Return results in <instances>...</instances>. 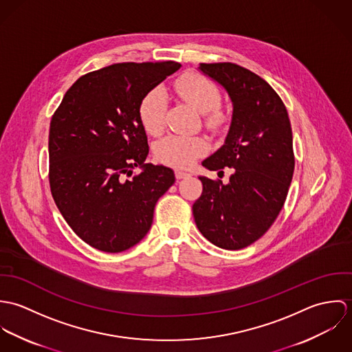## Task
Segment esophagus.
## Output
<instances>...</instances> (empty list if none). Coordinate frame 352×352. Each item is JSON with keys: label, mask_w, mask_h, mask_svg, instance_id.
<instances>
[{"label": "esophagus", "mask_w": 352, "mask_h": 352, "mask_svg": "<svg viewBox=\"0 0 352 352\" xmlns=\"http://www.w3.org/2000/svg\"><path fill=\"white\" fill-rule=\"evenodd\" d=\"M175 176H176V179L177 180H182V179H186V177H190L191 176V173H188V172H184V170H176L175 172Z\"/></svg>", "instance_id": "34e87169"}]
</instances>
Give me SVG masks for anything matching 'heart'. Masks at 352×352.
I'll list each match as a JSON object with an SVG mask.
<instances>
[{
  "mask_svg": "<svg viewBox=\"0 0 352 352\" xmlns=\"http://www.w3.org/2000/svg\"><path fill=\"white\" fill-rule=\"evenodd\" d=\"M177 95L198 112L203 113L204 123L215 127L222 115L217 109L221 101L218 87L198 73H186L175 82ZM166 99L161 88H154L144 95L138 105V116L144 130L151 135H158L165 124ZM207 151V142L201 137L170 134L157 142L154 157L166 165L187 168Z\"/></svg>",
  "mask_w": 352,
  "mask_h": 352,
  "instance_id": "b5f03b06",
  "label": "heart"
}]
</instances>
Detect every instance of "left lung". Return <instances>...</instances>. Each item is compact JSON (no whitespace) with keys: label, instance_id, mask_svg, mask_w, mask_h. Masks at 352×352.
<instances>
[{"label":"left lung","instance_id":"1","mask_svg":"<svg viewBox=\"0 0 352 352\" xmlns=\"http://www.w3.org/2000/svg\"><path fill=\"white\" fill-rule=\"evenodd\" d=\"M233 102L225 144L201 164L208 170L234 169L228 184L199 177L201 195L192 206L201 234L222 250L257 241L279 215L294 173L293 133L287 109L272 87L232 63H199Z\"/></svg>","mask_w":352,"mask_h":352}]
</instances>
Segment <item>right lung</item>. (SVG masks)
<instances>
[{"label":"right lung","mask_w":352,"mask_h":352,"mask_svg":"<svg viewBox=\"0 0 352 352\" xmlns=\"http://www.w3.org/2000/svg\"><path fill=\"white\" fill-rule=\"evenodd\" d=\"M180 66L123 62L87 73L51 118V195L73 232L99 251L138 244L151 229L155 203L175 183L172 169L145 164L149 145L138 105ZM135 166L144 172L133 177Z\"/></svg>","instance_id":"1"}]
</instances>
